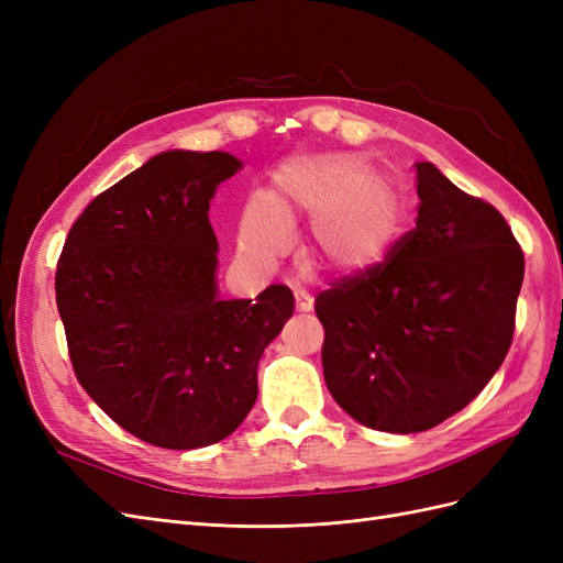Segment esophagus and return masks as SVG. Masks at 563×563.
Segmentation results:
<instances>
[{
	"label": "esophagus",
	"mask_w": 563,
	"mask_h": 563,
	"mask_svg": "<svg viewBox=\"0 0 563 563\" xmlns=\"http://www.w3.org/2000/svg\"><path fill=\"white\" fill-rule=\"evenodd\" d=\"M294 296H296V310H298V312H312V308H314V300H312V296H310V294L296 291Z\"/></svg>",
	"instance_id": "34e87169"
}]
</instances>
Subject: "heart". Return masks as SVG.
I'll use <instances>...</instances> for the list:
<instances>
[{
    "instance_id": "1",
    "label": "heart",
    "mask_w": 563,
    "mask_h": 563,
    "mask_svg": "<svg viewBox=\"0 0 563 563\" xmlns=\"http://www.w3.org/2000/svg\"><path fill=\"white\" fill-rule=\"evenodd\" d=\"M310 216L305 253L333 275H360L387 258L404 228V201L364 157L300 152L284 159L267 195L249 199L240 220V251L253 265L284 251L288 225Z\"/></svg>"
}]
</instances>
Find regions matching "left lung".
<instances>
[{
    "instance_id": "1",
    "label": "left lung",
    "mask_w": 563,
    "mask_h": 563,
    "mask_svg": "<svg viewBox=\"0 0 563 563\" xmlns=\"http://www.w3.org/2000/svg\"><path fill=\"white\" fill-rule=\"evenodd\" d=\"M416 178V228L314 300L333 399L395 434L437 428L486 387L512 345L523 282V251L493 203L430 162Z\"/></svg>"
}]
</instances>
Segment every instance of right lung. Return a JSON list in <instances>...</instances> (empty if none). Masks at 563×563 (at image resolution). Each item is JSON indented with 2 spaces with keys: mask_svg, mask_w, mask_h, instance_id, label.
Wrapping results in <instances>:
<instances>
[{
  "mask_svg": "<svg viewBox=\"0 0 563 563\" xmlns=\"http://www.w3.org/2000/svg\"><path fill=\"white\" fill-rule=\"evenodd\" d=\"M242 162L162 152L100 192L67 232L56 302L79 385L126 432L190 451L230 437L258 397V362L294 314L272 284L216 296V187Z\"/></svg>",
  "mask_w": 563,
  "mask_h": 563,
  "instance_id": "right-lung-1",
  "label": "right lung"
}]
</instances>
